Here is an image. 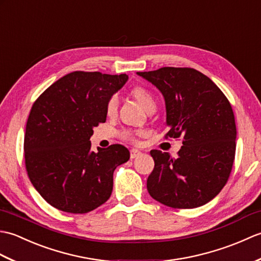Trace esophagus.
<instances>
[{
  "label": "esophagus",
  "mask_w": 261,
  "mask_h": 261,
  "mask_svg": "<svg viewBox=\"0 0 261 261\" xmlns=\"http://www.w3.org/2000/svg\"><path fill=\"white\" fill-rule=\"evenodd\" d=\"M139 156H141V152L139 150H137V149H131V150H130L131 159H135V158L139 157Z\"/></svg>",
  "instance_id": "1"
}]
</instances>
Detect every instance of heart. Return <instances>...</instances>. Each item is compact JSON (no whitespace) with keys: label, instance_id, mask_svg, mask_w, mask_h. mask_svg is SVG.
<instances>
[{"label":"heart","instance_id":"obj_1","mask_svg":"<svg viewBox=\"0 0 261 261\" xmlns=\"http://www.w3.org/2000/svg\"><path fill=\"white\" fill-rule=\"evenodd\" d=\"M132 95L136 97L137 101L139 102V104L146 111L150 107H152V105H156V102H154V98L152 96V94L149 92L148 90H146V88L140 87V86L135 87L134 90H132ZM118 103H119L118 95L111 96L108 104H107V112L109 114H113L115 112L116 108H118ZM123 137L125 138V139L135 140V137L132 136L130 132H123Z\"/></svg>","mask_w":261,"mask_h":261}]
</instances>
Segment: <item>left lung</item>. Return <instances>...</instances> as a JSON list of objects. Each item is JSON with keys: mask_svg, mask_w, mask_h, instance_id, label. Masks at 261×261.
Listing matches in <instances>:
<instances>
[{"mask_svg": "<svg viewBox=\"0 0 261 261\" xmlns=\"http://www.w3.org/2000/svg\"><path fill=\"white\" fill-rule=\"evenodd\" d=\"M137 75L163 94L167 136H182L177 158L150 151L154 168L147 190L169 207L202 206L224 187L233 165L237 127L231 104L207 76L193 68L164 67Z\"/></svg>", "mask_w": 261, "mask_h": 261, "instance_id": "1", "label": "left lung"}]
</instances>
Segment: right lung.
I'll use <instances>...</instances> for the list:
<instances>
[{
    "mask_svg": "<svg viewBox=\"0 0 261 261\" xmlns=\"http://www.w3.org/2000/svg\"><path fill=\"white\" fill-rule=\"evenodd\" d=\"M125 74L74 71L43 92L27 121L24 158L33 187L51 206L91 212L108 201L113 173L130 151L112 145L92 150L93 127L107 121V104L124 86Z\"/></svg>",
    "mask_w": 261,
    "mask_h": 261,
    "instance_id": "add662e5",
    "label": "right lung"
}]
</instances>
